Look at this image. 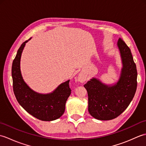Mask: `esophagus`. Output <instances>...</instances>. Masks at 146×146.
Listing matches in <instances>:
<instances>
[{
    "label": "esophagus",
    "mask_w": 146,
    "mask_h": 146,
    "mask_svg": "<svg viewBox=\"0 0 146 146\" xmlns=\"http://www.w3.org/2000/svg\"><path fill=\"white\" fill-rule=\"evenodd\" d=\"M86 80V77L83 73H80L78 76V80L80 83H84Z\"/></svg>",
    "instance_id": "34e87169"
}]
</instances>
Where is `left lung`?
Returning a JSON list of instances; mask_svg holds the SVG:
<instances>
[{"label": "left lung", "mask_w": 146, "mask_h": 146, "mask_svg": "<svg viewBox=\"0 0 146 146\" xmlns=\"http://www.w3.org/2000/svg\"><path fill=\"white\" fill-rule=\"evenodd\" d=\"M117 45L122 64L117 83L107 85L94 77L84 85L88 92V111L98 120H109L120 115L128 107L137 89V72L131 49L120 38Z\"/></svg>", "instance_id": "obj_1"}]
</instances>
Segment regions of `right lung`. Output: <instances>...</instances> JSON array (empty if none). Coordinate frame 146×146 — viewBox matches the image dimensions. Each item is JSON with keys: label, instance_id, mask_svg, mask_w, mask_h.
I'll return each mask as SVG.
<instances>
[{"label": "right lung", "instance_id": "1", "mask_svg": "<svg viewBox=\"0 0 146 146\" xmlns=\"http://www.w3.org/2000/svg\"><path fill=\"white\" fill-rule=\"evenodd\" d=\"M31 39L21 44L12 63V77L14 95L21 107L33 117L42 121L56 120L64 113L65 104L71 94L70 80L61 83L53 92L46 94L34 91L27 85L22 76L20 62L26 43Z\"/></svg>", "mask_w": 146, "mask_h": 146}]
</instances>
